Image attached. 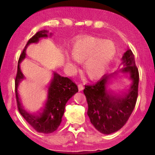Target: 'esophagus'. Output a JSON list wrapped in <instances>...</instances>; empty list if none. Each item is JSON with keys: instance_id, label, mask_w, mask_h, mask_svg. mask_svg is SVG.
<instances>
[{"instance_id": "1", "label": "esophagus", "mask_w": 155, "mask_h": 155, "mask_svg": "<svg viewBox=\"0 0 155 155\" xmlns=\"http://www.w3.org/2000/svg\"><path fill=\"white\" fill-rule=\"evenodd\" d=\"M78 88H79V91H82V90H84V86H83V84H79L78 85Z\"/></svg>"}]
</instances>
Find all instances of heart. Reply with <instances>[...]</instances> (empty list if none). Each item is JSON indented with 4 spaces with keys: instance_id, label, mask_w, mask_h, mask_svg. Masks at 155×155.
<instances>
[{
    "instance_id": "obj_1",
    "label": "heart",
    "mask_w": 155,
    "mask_h": 155,
    "mask_svg": "<svg viewBox=\"0 0 155 155\" xmlns=\"http://www.w3.org/2000/svg\"><path fill=\"white\" fill-rule=\"evenodd\" d=\"M116 51V46L113 41L94 35L80 37L70 49L73 59L78 63L84 62V71L92 81L100 79L105 75ZM66 62L72 65V60L68 57Z\"/></svg>"
}]
</instances>
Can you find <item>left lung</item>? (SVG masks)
Returning <instances> with one entry per match:
<instances>
[{
	"label": "left lung",
	"mask_w": 155,
	"mask_h": 155,
	"mask_svg": "<svg viewBox=\"0 0 155 155\" xmlns=\"http://www.w3.org/2000/svg\"><path fill=\"white\" fill-rule=\"evenodd\" d=\"M120 71L132 81L128 91L115 95L108 88L109 79L117 73L106 74L93 85H85L84 93L88 104L87 115L95 129L108 135L122 128L128 120L138 97L139 74L132 51L127 49L122 58Z\"/></svg>",
	"instance_id": "obj_1"
}]
</instances>
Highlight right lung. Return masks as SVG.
<instances>
[{
  "label": "right lung",
  "instance_id": "1",
  "mask_svg": "<svg viewBox=\"0 0 155 155\" xmlns=\"http://www.w3.org/2000/svg\"><path fill=\"white\" fill-rule=\"evenodd\" d=\"M48 35L49 31L44 30L35 33L28 41L19 57L15 79L16 99L19 113L37 132L46 134L53 133L58 128L62 122L65 104L68 101L78 92L77 86L73 82L72 80L68 77L61 76L54 71L52 79L47 87V99L41 109L37 113L31 114L23 108L18 92L19 83L25 79V76L21 71L20 63L25 58L28 46L33 43H38L39 39L47 38ZM49 35H51V33H49Z\"/></svg>",
  "mask_w": 155,
  "mask_h": 155
}]
</instances>
